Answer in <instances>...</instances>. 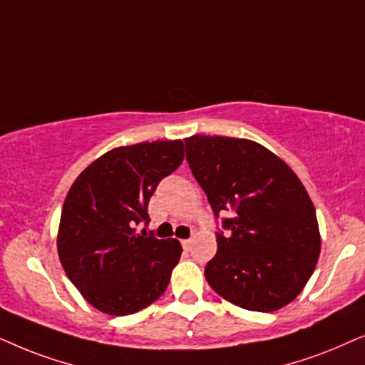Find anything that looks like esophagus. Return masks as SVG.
I'll list each match as a JSON object with an SVG mask.
<instances>
[{
    "label": "esophagus",
    "mask_w": 365,
    "mask_h": 365,
    "mask_svg": "<svg viewBox=\"0 0 365 365\" xmlns=\"http://www.w3.org/2000/svg\"><path fill=\"white\" fill-rule=\"evenodd\" d=\"M182 245H183V249H185V250H190L192 249V240L190 239L182 240Z\"/></svg>",
    "instance_id": "1"
}]
</instances>
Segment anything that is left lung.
<instances>
[{
	"label": "left lung",
	"mask_w": 365,
	"mask_h": 365,
	"mask_svg": "<svg viewBox=\"0 0 365 365\" xmlns=\"http://www.w3.org/2000/svg\"><path fill=\"white\" fill-rule=\"evenodd\" d=\"M187 162L228 235L205 267L208 285L247 310L292 302L314 274L320 233L314 203L284 160L245 138H185Z\"/></svg>",
	"instance_id": "8db88e82"
}]
</instances>
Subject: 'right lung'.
Listing matches in <instances>:
<instances>
[{"instance_id": "1", "label": "right lung", "mask_w": 365, "mask_h": 365, "mask_svg": "<svg viewBox=\"0 0 365 365\" xmlns=\"http://www.w3.org/2000/svg\"><path fill=\"white\" fill-rule=\"evenodd\" d=\"M182 140L110 150L80 173L65 198L58 255L85 300L108 315L148 307L167 289L182 255L175 239H157L148 202L160 180L183 162Z\"/></svg>"}]
</instances>
